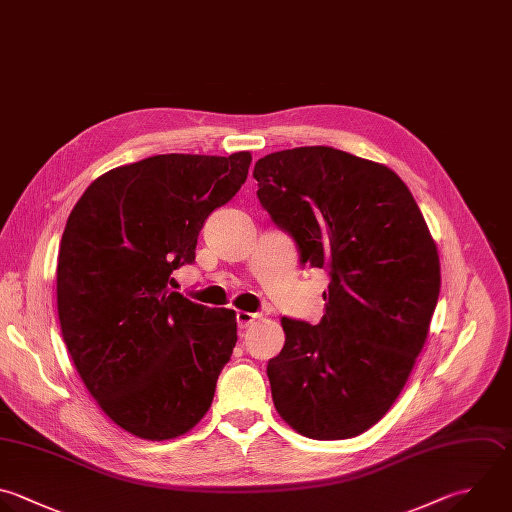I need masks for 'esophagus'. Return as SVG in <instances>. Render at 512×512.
<instances>
[{"label":"esophagus","instance_id":"obj_1","mask_svg":"<svg viewBox=\"0 0 512 512\" xmlns=\"http://www.w3.org/2000/svg\"><path fill=\"white\" fill-rule=\"evenodd\" d=\"M258 318H260V314H254V312H246V310L236 312V322H238L240 328H248Z\"/></svg>","mask_w":512,"mask_h":512}]
</instances>
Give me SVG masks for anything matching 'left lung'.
Instances as JSON below:
<instances>
[{
	"mask_svg": "<svg viewBox=\"0 0 512 512\" xmlns=\"http://www.w3.org/2000/svg\"><path fill=\"white\" fill-rule=\"evenodd\" d=\"M254 178L300 262L330 270L322 320L282 318L286 342L266 370L274 406L302 436H358L394 404L426 342L440 292L436 244L384 164L306 146L260 158Z\"/></svg>",
	"mask_w": 512,
	"mask_h": 512,
	"instance_id": "obj_1",
	"label": "left lung"
}]
</instances>
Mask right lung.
I'll return each mask as SVG.
<instances>
[{
  "label": "right lung",
  "instance_id": "add662e5",
  "mask_svg": "<svg viewBox=\"0 0 512 512\" xmlns=\"http://www.w3.org/2000/svg\"><path fill=\"white\" fill-rule=\"evenodd\" d=\"M250 152L162 154L96 178L74 206L58 252L62 336L112 422L170 440L208 412L236 346V312L168 288L194 262L212 210L246 182Z\"/></svg>",
  "mask_w": 512,
  "mask_h": 512
}]
</instances>
